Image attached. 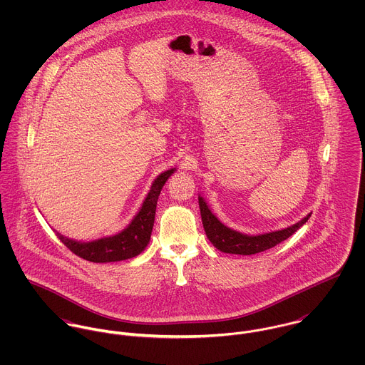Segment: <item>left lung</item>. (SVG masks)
Here are the masks:
<instances>
[{
  "instance_id": "1",
  "label": "left lung",
  "mask_w": 365,
  "mask_h": 365,
  "mask_svg": "<svg viewBox=\"0 0 365 365\" xmlns=\"http://www.w3.org/2000/svg\"><path fill=\"white\" fill-rule=\"evenodd\" d=\"M198 201H200L202 225H204L205 233H207L210 243L217 250H220L223 253H230V255L250 256V255L265 252V250L279 245L281 242L287 240L311 217V213H309L302 220H299L298 223H295L287 229L257 235V236H249V235H243L240 232H236V230L225 226L210 212L207 202L204 201V198L201 195L198 197Z\"/></svg>"
}]
</instances>
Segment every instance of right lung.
Listing matches in <instances>:
<instances>
[{"instance_id": "right-lung-1", "label": "right lung", "mask_w": 365, "mask_h": 365, "mask_svg": "<svg viewBox=\"0 0 365 365\" xmlns=\"http://www.w3.org/2000/svg\"><path fill=\"white\" fill-rule=\"evenodd\" d=\"M174 171L175 168H171L157 177L146 200L143 201L142 208L129 223V226L120 233L93 242H76L64 237L58 232L57 237L76 256L91 262H110L136 257L146 249L150 242V235L155 225L157 200L163 185Z\"/></svg>"}]
</instances>
